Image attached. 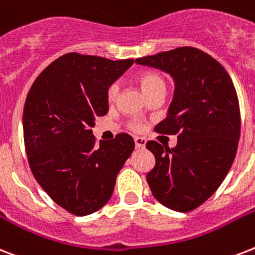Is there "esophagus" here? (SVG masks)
<instances>
[{"label": "esophagus", "mask_w": 255, "mask_h": 255, "mask_svg": "<svg viewBox=\"0 0 255 255\" xmlns=\"http://www.w3.org/2000/svg\"><path fill=\"white\" fill-rule=\"evenodd\" d=\"M135 145L137 148H144L145 139H143V137H135Z\"/></svg>", "instance_id": "obj_1"}]
</instances>
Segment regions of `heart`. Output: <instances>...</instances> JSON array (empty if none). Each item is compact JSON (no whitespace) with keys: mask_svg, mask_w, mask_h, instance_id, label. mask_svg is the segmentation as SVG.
<instances>
[{"mask_svg":"<svg viewBox=\"0 0 255 255\" xmlns=\"http://www.w3.org/2000/svg\"><path fill=\"white\" fill-rule=\"evenodd\" d=\"M139 84H140L141 89L144 91L145 95H149V93L155 92V91H159V89H164L166 91V80L160 73L158 72H144L139 76ZM120 92V84L118 81H114L112 84L108 87L107 89V99L110 102H114L116 100V97ZM141 123L139 122H131L129 123V128L135 129V131H140L141 129Z\"/></svg>","mask_w":255,"mask_h":255,"instance_id":"b5f03b06","label":"heart"}]
</instances>
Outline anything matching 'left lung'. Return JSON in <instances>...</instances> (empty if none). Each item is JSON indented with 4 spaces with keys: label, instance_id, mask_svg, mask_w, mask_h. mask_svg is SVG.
<instances>
[{
    "label": "left lung",
    "instance_id": "left-lung-1",
    "mask_svg": "<svg viewBox=\"0 0 255 255\" xmlns=\"http://www.w3.org/2000/svg\"><path fill=\"white\" fill-rule=\"evenodd\" d=\"M135 61L170 73L176 85L168 116L155 131L178 135V143L168 148L147 141L155 156V167L147 174L148 186L163 206L191 211L217 191L234 162L241 135L237 91L226 69L192 46Z\"/></svg>",
    "mask_w": 255,
    "mask_h": 255
}]
</instances>
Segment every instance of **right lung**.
<instances>
[{"mask_svg":"<svg viewBox=\"0 0 255 255\" xmlns=\"http://www.w3.org/2000/svg\"><path fill=\"white\" fill-rule=\"evenodd\" d=\"M132 63L63 54L38 75L25 100L24 143L33 176L77 217L110 201L116 176L135 148L124 132L100 143L92 135L95 118L108 112L107 89Z\"/></svg>","mask_w":255,"mask_h":255,"instance_id":"add662e5","label":"right lung"}]
</instances>
